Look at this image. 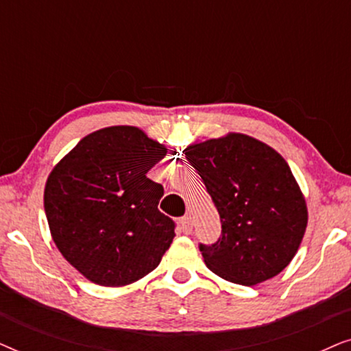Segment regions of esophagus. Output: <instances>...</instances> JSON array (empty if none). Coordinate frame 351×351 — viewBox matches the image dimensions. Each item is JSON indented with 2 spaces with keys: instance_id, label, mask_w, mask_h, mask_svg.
I'll list each match as a JSON object with an SVG mask.
<instances>
[{
  "instance_id": "34e87169",
  "label": "esophagus",
  "mask_w": 351,
  "mask_h": 351,
  "mask_svg": "<svg viewBox=\"0 0 351 351\" xmlns=\"http://www.w3.org/2000/svg\"><path fill=\"white\" fill-rule=\"evenodd\" d=\"M180 223V228L182 232H184L185 234H190L191 230H193V222H191V217H189V215H185V217H182L179 220Z\"/></svg>"
}]
</instances>
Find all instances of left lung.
Wrapping results in <instances>:
<instances>
[{"label":"left lung","mask_w":351,"mask_h":351,"mask_svg":"<svg viewBox=\"0 0 351 351\" xmlns=\"http://www.w3.org/2000/svg\"><path fill=\"white\" fill-rule=\"evenodd\" d=\"M219 210L222 238L199 251L206 267L234 285L276 276L304 238L305 196L285 158L246 134L228 132L185 148Z\"/></svg>","instance_id":"left-lung-1"}]
</instances>
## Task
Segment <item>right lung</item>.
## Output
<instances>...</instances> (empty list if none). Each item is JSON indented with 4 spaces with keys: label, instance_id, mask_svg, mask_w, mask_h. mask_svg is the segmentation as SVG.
Masks as SVG:
<instances>
[{
    "label": "right lung",
    "instance_id": "obj_1",
    "mask_svg": "<svg viewBox=\"0 0 351 351\" xmlns=\"http://www.w3.org/2000/svg\"><path fill=\"white\" fill-rule=\"evenodd\" d=\"M166 153L142 129L110 126L81 138L51 171V237L86 280L119 287L160 265L176 225L158 210L162 185L145 174Z\"/></svg>",
    "mask_w": 351,
    "mask_h": 351
}]
</instances>
